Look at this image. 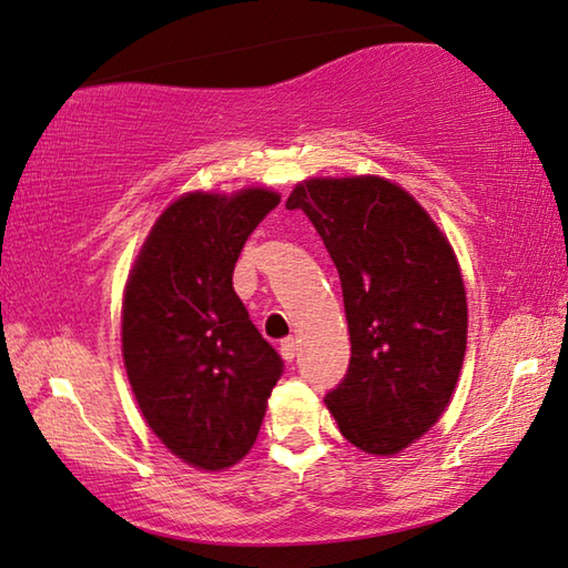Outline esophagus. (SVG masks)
Wrapping results in <instances>:
<instances>
[{
	"label": "esophagus",
	"mask_w": 568,
	"mask_h": 568,
	"mask_svg": "<svg viewBox=\"0 0 568 568\" xmlns=\"http://www.w3.org/2000/svg\"><path fill=\"white\" fill-rule=\"evenodd\" d=\"M295 352H297V342L293 337H287V339L281 342V354H283L285 362H293Z\"/></svg>",
	"instance_id": "esophagus-1"
}]
</instances>
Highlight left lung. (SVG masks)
<instances>
[{
	"mask_svg": "<svg viewBox=\"0 0 568 568\" xmlns=\"http://www.w3.org/2000/svg\"><path fill=\"white\" fill-rule=\"evenodd\" d=\"M285 209L313 221L335 261L352 359L325 396L342 436L396 455L446 410L468 344V303L448 239L382 176L307 180Z\"/></svg>",
	"mask_w": 568,
	"mask_h": 568,
	"instance_id": "obj_1",
	"label": "left lung"
}]
</instances>
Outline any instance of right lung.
<instances>
[{"label":"right lung","mask_w":568,"mask_h":568,"mask_svg":"<svg viewBox=\"0 0 568 568\" xmlns=\"http://www.w3.org/2000/svg\"><path fill=\"white\" fill-rule=\"evenodd\" d=\"M281 204L271 189L192 192L152 226L122 297V359L148 426L176 458L224 470L246 455L283 359L233 291L253 229Z\"/></svg>","instance_id":"add662e5"}]
</instances>
